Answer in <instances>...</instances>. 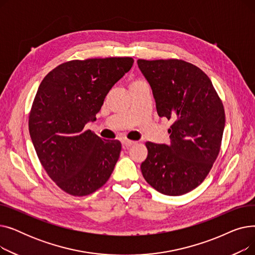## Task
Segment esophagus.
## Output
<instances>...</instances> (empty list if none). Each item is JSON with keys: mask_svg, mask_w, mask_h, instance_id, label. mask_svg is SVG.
<instances>
[{"mask_svg": "<svg viewBox=\"0 0 255 255\" xmlns=\"http://www.w3.org/2000/svg\"><path fill=\"white\" fill-rule=\"evenodd\" d=\"M122 143H123V145H125V146H131V145H133L135 143V141H133V140H129V139H126V138H124V139H122Z\"/></svg>", "mask_w": 255, "mask_h": 255, "instance_id": "obj_1", "label": "esophagus"}]
</instances>
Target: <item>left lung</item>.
Listing matches in <instances>:
<instances>
[{"instance_id": "obj_1", "label": "left lung", "mask_w": 255, "mask_h": 255, "mask_svg": "<svg viewBox=\"0 0 255 255\" xmlns=\"http://www.w3.org/2000/svg\"><path fill=\"white\" fill-rule=\"evenodd\" d=\"M151 86L159 117L172 120L170 143L145 142L144 180L165 195L193 190L219 154L225 126L222 101L208 75L182 60H137Z\"/></svg>"}]
</instances>
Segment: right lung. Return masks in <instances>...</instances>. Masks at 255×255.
Segmentation results:
<instances>
[{
  "label": "right lung",
  "instance_id": "right-lung-1",
  "mask_svg": "<svg viewBox=\"0 0 255 255\" xmlns=\"http://www.w3.org/2000/svg\"><path fill=\"white\" fill-rule=\"evenodd\" d=\"M133 59L74 60L51 70L40 84L29 131L49 178L74 196L91 194L110 179L120 157L119 140H102L85 126L96 120L104 98Z\"/></svg>",
  "mask_w": 255,
  "mask_h": 255
}]
</instances>
